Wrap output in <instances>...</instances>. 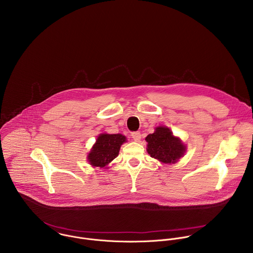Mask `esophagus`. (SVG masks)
I'll return each mask as SVG.
<instances>
[{"mask_svg":"<svg viewBox=\"0 0 253 253\" xmlns=\"http://www.w3.org/2000/svg\"><path fill=\"white\" fill-rule=\"evenodd\" d=\"M131 137L134 141H139L141 139V133L139 131H134L131 133Z\"/></svg>","mask_w":253,"mask_h":253,"instance_id":"1","label":"esophagus"}]
</instances>
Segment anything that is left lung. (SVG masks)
<instances>
[{
    "label": "left lung",
    "instance_id": "left-lung-1",
    "mask_svg": "<svg viewBox=\"0 0 253 253\" xmlns=\"http://www.w3.org/2000/svg\"><path fill=\"white\" fill-rule=\"evenodd\" d=\"M145 140L148 154L163 164H175L186 151V146L167 126L156 127L155 132L148 134Z\"/></svg>",
    "mask_w": 253,
    "mask_h": 253
}]
</instances>
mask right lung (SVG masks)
<instances>
[{
    "instance_id": "add662e5",
    "label": "right lung",
    "mask_w": 253,
    "mask_h": 253,
    "mask_svg": "<svg viewBox=\"0 0 253 253\" xmlns=\"http://www.w3.org/2000/svg\"><path fill=\"white\" fill-rule=\"evenodd\" d=\"M126 141V137L123 134H100L87 155L89 165L106 169L109 163L118 157L121 146Z\"/></svg>"
}]
</instances>
